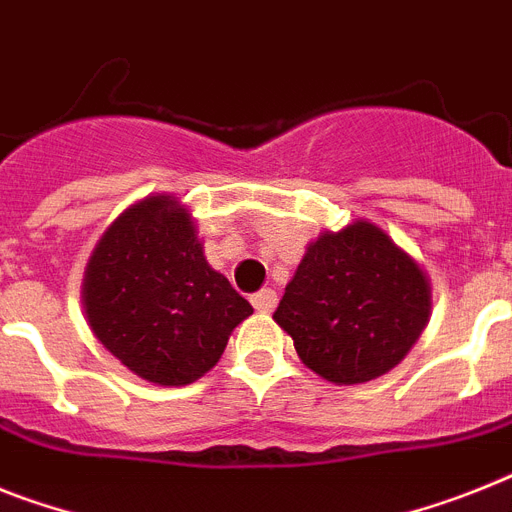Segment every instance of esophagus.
Here are the masks:
<instances>
[{"mask_svg":"<svg viewBox=\"0 0 512 512\" xmlns=\"http://www.w3.org/2000/svg\"><path fill=\"white\" fill-rule=\"evenodd\" d=\"M278 304V294L273 289H260L257 294H252V307L257 312H273Z\"/></svg>","mask_w":512,"mask_h":512,"instance_id":"1","label":"esophagus"}]
</instances>
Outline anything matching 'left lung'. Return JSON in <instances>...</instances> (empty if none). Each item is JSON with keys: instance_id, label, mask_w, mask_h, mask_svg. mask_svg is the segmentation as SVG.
Returning a JSON list of instances; mask_svg holds the SVG:
<instances>
[{"instance_id": "8db88e82", "label": "left lung", "mask_w": 512, "mask_h": 512, "mask_svg": "<svg viewBox=\"0 0 512 512\" xmlns=\"http://www.w3.org/2000/svg\"><path fill=\"white\" fill-rule=\"evenodd\" d=\"M427 317L422 268L367 221L309 244L273 312L299 359L338 385L393 369L422 336Z\"/></svg>"}]
</instances>
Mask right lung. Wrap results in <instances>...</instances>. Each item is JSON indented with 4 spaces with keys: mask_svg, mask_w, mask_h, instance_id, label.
I'll use <instances>...</instances> for the list:
<instances>
[{
    "mask_svg": "<svg viewBox=\"0 0 512 512\" xmlns=\"http://www.w3.org/2000/svg\"><path fill=\"white\" fill-rule=\"evenodd\" d=\"M83 302L98 341L156 385L203 377L252 315V304L208 265L190 213L166 195L111 223L90 257Z\"/></svg>",
    "mask_w": 512,
    "mask_h": 512,
    "instance_id": "add662e5",
    "label": "right lung"
}]
</instances>
